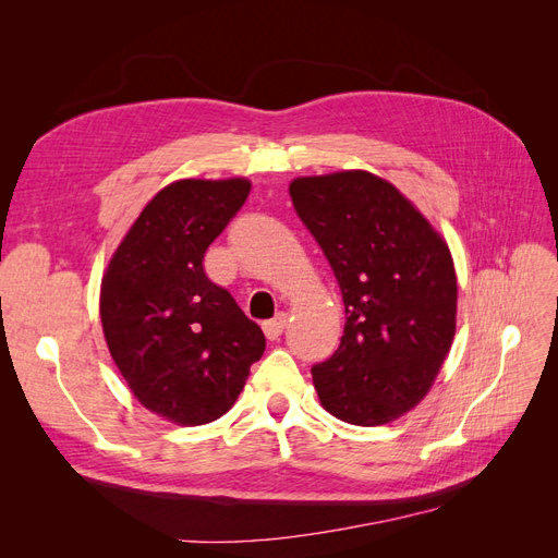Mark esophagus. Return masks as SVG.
Masks as SVG:
<instances>
[{"label": "esophagus", "mask_w": 558, "mask_h": 558, "mask_svg": "<svg viewBox=\"0 0 558 558\" xmlns=\"http://www.w3.org/2000/svg\"><path fill=\"white\" fill-rule=\"evenodd\" d=\"M283 328H286V314H277L275 318H269L263 324V332L267 340H279Z\"/></svg>", "instance_id": "1"}]
</instances>
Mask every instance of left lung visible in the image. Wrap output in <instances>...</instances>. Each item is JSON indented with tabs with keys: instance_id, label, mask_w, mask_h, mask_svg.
<instances>
[{
	"instance_id": "1",
	"label": "left lung",
	"mask_w": 558,
	"mask_h": 558,
	"mask_svg": "<svg viewBox=\"0 0 558 558\" xmlns=\"http://www.w3.org/2000/svg\"><path fill=\"white\" fill-rule=\"evenodd\" d=\"M289 193L347 312L340 347L312 367L318 400L353 426L396 421L426 398L453 342L449 246L393 183L369 172L300 177Z\"/></svg>"
}]
</instances>
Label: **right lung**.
<instances>
[{
    "mask_svg": "<svg viewBox=\"0 0 558 558\" xmlns=\"http://www.w3.org/2000/svg\"><path fill=\"white\" fill-rule=\"evenodd\" d=\"M246 179H181L148 202L102 279L111 359L146 410L181 426L223 416L265 335L205 272V253L242 209Z\"/></svg>",
    "mask_w": 558,
    "mask_h": 558,
    "instance_id": "right-lung-1",
    "label": "right lung"
}]
</instances>
